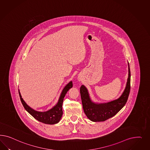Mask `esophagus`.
Wrapping results in <instances>:
<instances>
[{"label": "esophagus", "instance_id": "obj_1", "mask_svg": "<svg viewBox=\"0 0 150 150\" xmlns=\"http://www.w3.org/2000/svg\"><path fill=\"white\" fill-rule=\"evenodd\" d=\"M78 80H79V81H81V79H79Z\"/></svg>", "mask_w": 150, "mask_h": 150}]
</instances>
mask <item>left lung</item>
<instances>
[{
    "instance_id": "1",
    "label": "left lung",
    "mask_w": 150,
    "mask_h": 150,
    "mask_svg": "<svg viewBox=\"0 0 150 150\" xmlns=\"http://www.w3.org/2000/svg\"><path fill=\"white\" fill-rule=\"evenodd\" d=\"M128 78L125 88L117 100L104 103H96L91 100L86 87L82 85L80 94L84 112L92 122H104L113 117L126 104L130 90V70L128 63Z\"/></svg>"
}]
</instances>
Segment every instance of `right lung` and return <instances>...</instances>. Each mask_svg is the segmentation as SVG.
Instances as JSON below:
<instances>
[{
    "label": "right lung",
    "mask_w": 150,
    "mask_h": 150,
    "mask_svg": "<svg viewBox=\"0 0 150 150\" xmlns=\"http://www.w3.org/2000/svg\"><path fill=\"white\" fill-rule=\"evenodd\" d=\"M73 87V82L70 81L64 87L60 96L58 102L52 108L45 112H38L31 108L23 100L21 93L18 90L19 96L23 107L30 114L32 117L38 121L47 124H55L58 123L63 115L62 105L64 98L67 92Z\"/></svg>",
    "instance_id": "add662e5"
}]
</instances>
